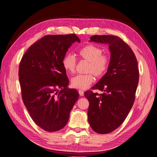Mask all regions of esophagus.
<instances>
[{"label":"esophagus","instance_id":"esophagus-1","mask_svg":"<svg viewBox=\"0 0 157 157\" xmlns=\"http://www.w3.org/2000/svg\"><path fill=\"white\" fill-rule=\"evenodd\" d=\"M79 95H80V96H84V91L81 90H79Z\"/></svg>","mask_w":157,"mask_h":157}]
</instances>
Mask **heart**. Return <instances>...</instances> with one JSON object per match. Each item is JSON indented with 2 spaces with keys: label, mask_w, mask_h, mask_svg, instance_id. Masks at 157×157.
Here are the masks:
<instances>
[{
  "label": "heart",
  "mask_w": 157,
  "mask_h": 157,
  "mask_svg": "<svg viewBox=\"0 0 157 157\" xmlns=\"http://www.w3.org/2000/svg\"><path fill=\"white\" fill-rule=\"evenodd\" d=\"M78 55L82 59L89 61L87 74H78L73 77L71 80L73 87L86 89L94 82V75L96 77H102L107 72L111 64V57L102 50L95 44H87L79 49ZM63 65L66 71L70 73L75 71L76 58L71 53L66 54L63 59ZM93 73H92L91 72Z\"/></svg>",
  "instance_id": "heart-1"
}]
</instances>
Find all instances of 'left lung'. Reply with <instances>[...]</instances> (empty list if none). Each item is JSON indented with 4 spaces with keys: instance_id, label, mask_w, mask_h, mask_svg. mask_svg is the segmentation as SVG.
<instances>
[{
    "instance_id": "1",
    "label": "left lung",
    "mask_w": 157,
    "mask_h": 157,
    "mask_svg": "<svg viewBox=\"0 0 157 157\" xmlns=\"http://www.w3.org/2000/svg\"><path fill=\"white\" fill-rule=\"evenodd\" d=\"M90 40L106 43L111 51V64L106 74L91 90L84 92L89 101L88 122L98 134H109L125 121L136 98L139 68L135 54L119 36L95 35ZM102 91V94L93 92Z\"/></svg>"
}]
</instances>
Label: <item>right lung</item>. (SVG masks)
I'll return each mask as SVG.
<instances>
[{
  "instance_id": "obj_1",
  "label": "right lung",
  "mask_w": 157,
  "mask_h": 157,
  "mask_svg": "<svg viewBox=\"0 0 157 157\" xmlns=\"http://www.w3.org/2000/svg\"><path fill=\"white\" fill-rule=\"evenodd\" d=\"M75 41L80 42L75 34L46 35L27 50L19 63L23 102L33 121L46 132L64 128L79 98L75 89L67 88L69 81L63 65V57Z\"/></svg>"
}]
</instances>
